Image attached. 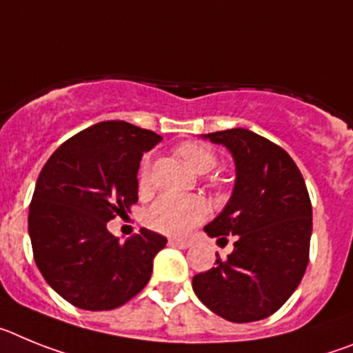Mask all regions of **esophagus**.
I'll return each instance as SVG.
<instances>
[{
  "label": "esophagus",
  "instance_id": "34e87169",
  "mask_svg": "<svg viewBox=\"0 0 353 353\" xmlns=\"http://www.w3.org/2000/svg\"><path fill=\"white\" fill-rule=\"evenodd\" d=\"M168 243L174 245V247H177V249H183V250L192 247V241L185 240V238H170V240H168Z\"/></svg>",
  "mask_w": 353,
  "mask_h": 353
}]
</instances>
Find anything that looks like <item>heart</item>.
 <instances>
[{"label":"heart","instance_id":"1","mask_svg":"<svg viewBox=\"0 0 353 353\" xmlns=\"http://www.w3.org/2000/svg\"><path fill=\"white\" fill-rule=\"evenodd\" d=\"M176 151L199 174H206L216 167V154L210 147L199 142L181 143ZM149 179H151V163L145 158L140 165V186L145 188ZM206 214L208 206L202 199L194 195L165 194L159 195L145 211V223L154 231L165 234H185L206 219Z\"/></svg>","mask_w":353,"mask_h":353}]
</instances>
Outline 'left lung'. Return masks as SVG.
<instances>
[{"instance_id": "8db88e82", "label": "left lung", "mask_w": 353, "mask_h": 353, "mask_svg": "<svg viewBox=\"0 0 353 353\" xmlns=\"http://www.w3.org/2000/svg\"><path fill=\"white\" fill-rule=\"evenodd\" d=\"M204 139L229 149L236 165L231 199L204 231L236 241L228 259L219 257L192 286L225 320H263L283 307L307 268L312 208L305 181L283 147L254 131L234 128Z\"/></svg>"}]
</instances>
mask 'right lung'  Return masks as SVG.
Segmentation results:
<instances>
[{"label":"right lung","instance_id":"right-lung-1","mask_svg":"<svg viewBox=\"0 0 353 353\" xmlns=\"http://www.w3.org/2000/svg\"><path fill=\"white\" fill-rule=\"evenodd\" d=\"M159 140L130 122H99L63 142L39 174L28 214L33 257L69 304L110 311L149 283L167 238L140 229L121 243L106 222L139 201L140 159Z\"/></svg>","mask_w":353,"mask_h":353}]
</instances>
